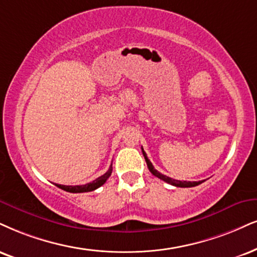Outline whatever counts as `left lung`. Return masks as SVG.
<instances>
[{
  "mask_svg": "<svg viewBox=\"0 0 257 257\" xmlns=\"http://www.w3.org/2000/svg\"><path fill=\"white\" fill-rule=\"evenodd\" d=\"M142 151H143V155H144V158L145 161H147V164H148V168L149 170H150L151 174L153 175H155L156 177H158V179L163 180L164 182L169 183V185H173V186H176V187H181V188H187V187H195L198 185H200V183H202L204 181H179V180H175V179H172V177L167 176V175H163V174H161L160 172H157L156 169H155L153 163L150 162V160L147 157V154H145V151L143 150V148H142Z\"/></svg>",
  "mask_w": 257,
  "mask_h": 257,
  "instance_id": "left-lung-1",
  "label": "left lung"
}]
</instances>
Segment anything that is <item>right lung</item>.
<instances>
[{
	"mask_svg": "<svg viewBox=\"0 0 257 257\" xmlns=\"http://www.w3.org/2000/svg\"><path fill=\"white\" fill-rule=\"evenodd\" d=\"M110 174H112V164H110L109 169L107 170V172L104 173L102 176L97 177L96 180H94L93 182L87 183V185H82V186H64V185H57V183H56V186L58 187V188L64 189V191L69 192V193L91 192V191H95V189L99 188V187L102 186L103 183L107 181V179H108V177L110 176Z\"/></svg>",
	"mask_w": 257,
	"mask_h": 257,
	"instance_id": "obj_1",
	"label": "right lung"
}]
</instances>
